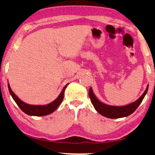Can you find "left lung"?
Returning a JSON list of instances; mask_svg holds the SVG:
<instances>
[{
  "mask_svg": "<svg viewBox=\"0 0 155 155\" xmlns=\"http://www.w3.org/2000/svg\"><path fill=\"white\" fill-rule=\"evenodd\" d=\"M148 87H149V85H147L143 94L137 101L133 102L132 104L123 106H110V105L106 104L101 102L95 96L91 87L89 88L88 95H89L93 106H94V108L96 109V110L98 113H100L101 115H104L105 117H108V118H120V117H127L131 115L137 108V107L142 103L143 98H145V95L147 94Z\"/></svg>",
  "mask_w": 155,
  "mask_h": 155,
  "instance_id": "obj_1",
  "label": "left lung"
}]
</instances>
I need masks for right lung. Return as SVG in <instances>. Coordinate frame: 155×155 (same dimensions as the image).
<instances>
[{
  "label": "right lung",
  "instance_id": "add662e5",
  "mask_svg": "<svg viewBox=\"0 0 155 155\" xmlns=\"http://www.w3.org/2000/svg\"><path fill=\"white\" fill-rule=\"evenodd\" d=\"M68 84H66L64 87L63 88L62 91H61L60 94L59 95L58 97L54 101L46 105H31L26 104V103L22 101V100H20L16 96L15 94H14V92L12 91L11 88H10L9 83L8 84V87L12 98L15 101V102L17 104L18 107L25 113H26L28 115H32V116H44V115H49L53 113L59 106V105L61 104V103L63 101L64 91Z\"/></svg>",
  "mask_w": 155,
  "mask_h": 155
}]
</instances>
